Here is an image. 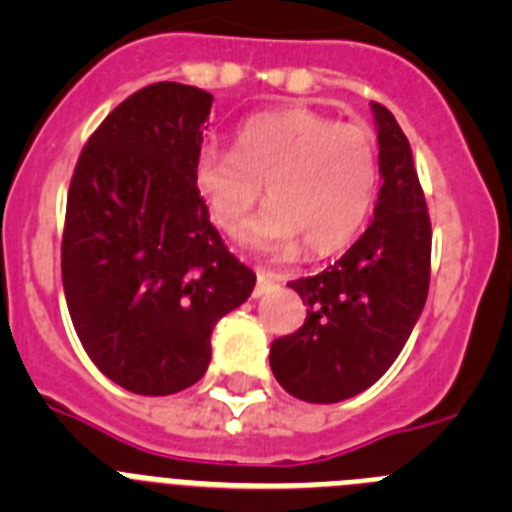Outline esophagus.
Returning <instances> with one entry per match:
<instances>
[{
  "instance_id": "obj_1",
  "label": "esophagus",
  "mask_w": 512,
  "mask_h": 512,
  "mask_svg": "<svg viewBox=\"0 0 512 512\" xmlns=\"http://www.w3.org/2000/svg\"><path fill=\"white\" fill-rule=\"evenodd\" d=\"M282 282L277 271H269V269H259L256 271V289H253V297H261L266 295L269 289H274L277 284Z\"/></svg>"
}]
</instances>
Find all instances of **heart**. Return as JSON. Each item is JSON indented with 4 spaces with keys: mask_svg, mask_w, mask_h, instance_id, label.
<instances>
[{
    "mask_svg": "<svg viewBox=\"0 0 512 512\" xmlns=\"http://www.w3.org/2000/svg\"><path fill=\"white\" fill-rule=\"evenodd\" d=\"M194 187L233 238L253 228V246L292 253H333L354 241L377 194V146L369 128L338 122L310 107L261 112L243 122L235 148L207 146L194 161Z\"/></svg>",
    "mask_w": 512,
    "mask_h": 512,
    "instance_id": "obj_1",
    "label": "heart"
}]
</instances>
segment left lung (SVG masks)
<instances>
[{"mask_svg": "<svg viewBox=\"0 0 512 512\" xmlns=\"http://www.w3.org/2000/svg\"><path fill=\"white\" fill-rule=\"evenodd\" d=\"M379 140L374 220L341 259L295 279L307 318L271 343L269 364L297 400L341 402L369 390L400 356L431 282V217L413 151L387 107L372 102Z\"/></svg>", "mask_w": 512, "mask_h": 512, "instance_id": "1", "label": "left lung"}]
</instances>
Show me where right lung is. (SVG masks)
I'll use <instances>...</instances> for the list:
<instances>
[{"mask_svg": "<svg viewBox=\"0 0 512 512\" xmlns=\"http://www.w3.org/2000/svg\"><path fill=\"white\" fill-rule=\"evenodd\" d=\"M212 94L158 81L117 104L71 176L61 277L71 323L104 377L135 395L200 382L217 320L256 274L225 248L194 187Z\"/></svg>", "mask_w": 512, "mask_h": 512, "instance_id": "right-lung-1", "label": "right lung"}]
</instances>
